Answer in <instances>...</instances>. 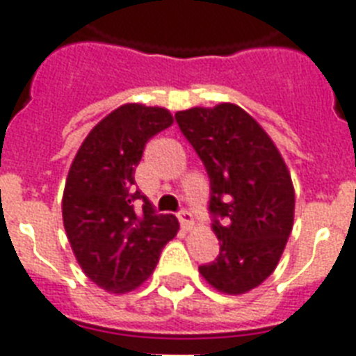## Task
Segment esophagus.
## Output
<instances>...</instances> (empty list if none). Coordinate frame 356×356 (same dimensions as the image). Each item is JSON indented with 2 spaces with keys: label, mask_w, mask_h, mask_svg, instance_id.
<instances>
[{
  "label": "esophagus",
  "mask_w": 356,
  "mask_h": 356,
  "mask_svg": "<svg viewBox=\"0 0 356 356\" xmlns=\"http://www.w3.org/2000/svg\"><path fill=\"white\" fill-rule=\"evenodd\" d=\"M177 218L179 222H181V227H183L184 231H190V229L194 227V216H192V212L186 211V209H181Z\"/></svg>",
  "instance_id": "34e87169"
}]
</instances>
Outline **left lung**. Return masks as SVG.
I'll list each match as a JSON object with an SVG mask.
<instances>
[{
  "label": "left lung",
  "instance_id": "obj_1",
  "mask_svg": "<svg viewBox=\"0 0 356 356\" xmlns=\"http://www.w3.org/2000/svg\"><path fill=\"white\" fill-rule=\"evenodd\" d=\"M175 120L211 179L220 254L200 273L223 293L249 292L273 273L292 233L290 172L268 133L234 103L179 111Z\"/></svg>",
  "mask_w": 356,
  "mask_h": 356
}]
</instances>
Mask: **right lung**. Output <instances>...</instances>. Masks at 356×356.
<instances>
[{
	"instance_id": "1",
	"label": "right lung",
	"mask_w": 356,
	"mask_h": 356,
	"mask_svg": "<svg viewBox=\"0 0 356 356\" xmlns=\"http://www.w3.org/2000/svg\"><path fill=\"white\" fill-rule=\"evenodd\" d=\"M173 123L168 108L125 103L105 116L81 144L63 195V222L81 270L111 293L140 286L162 248L179 231L173 214H155L134 186L147 140ZM142 199L140 211L134 201Z\"/></svg>"
}]
</instances>
